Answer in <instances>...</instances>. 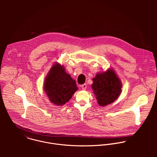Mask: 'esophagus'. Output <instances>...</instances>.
Here are the masks:
<instances>
[{
  "mask_svg": "<svg viewBox=\"0 0 157 157\" xmlns=\"http://www.w3.org/2000/svg\"><path fill=\"white\" fill-rule=\"evenodd\" d=\"M81 87H82V90H85L86 89V88H87V85H86V84H83V85H82L81 86Z\"/></svg>",
  "mask_w": 157,
  "mask_h": 157,
  "instance_id": "34e87169",
  "label": "esophagus"
}]
</instances>
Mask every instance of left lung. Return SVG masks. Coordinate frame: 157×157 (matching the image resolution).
<instances>
[{"mask_svg": "<svg viewBox=\"0 0 157 157\" xmlns=\"http://www.w3.org/2000/svg\"><path fill=\"white\" fill-rule=\"evenodd\" d=\"M92 81V90L96 96L98 104L101 106L112 103L121 92V82L112 69L97 73Z\"/></svg>", "mask_w": 157, "mask_h": 157, "instance_id": "left-lung-1", "label": "left lung"}]
</instances>
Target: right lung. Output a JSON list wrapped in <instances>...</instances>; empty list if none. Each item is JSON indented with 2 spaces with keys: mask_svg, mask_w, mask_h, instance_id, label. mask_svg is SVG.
<instances>
[{
  "mask_svg": "<svg viewBox=\"0 0 157 157\" xmlns=\"http://www.w3.org/2000/svg\"><path fill=\"white\" fill-rule=\"evenodd\" d=\"M44 89L49 101L63 106L78 90L75 81L65 72L63 65L55 63L46 76Z\"/></svg>",
  "mask_w": 157,
  "mask_h": 157,
  "instance_id": "add662e5",
  "label": "right lung"
}]
</instances>
